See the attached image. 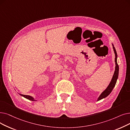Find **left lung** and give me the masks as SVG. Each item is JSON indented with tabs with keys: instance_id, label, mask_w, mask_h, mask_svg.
<instances>
[{
	"instance_id": "8db88e82",
	"label": "left lung",
	"mask_w": 130,
	"mask_h": 130,
	"mask_svg": "<svg viewBox=\"0 0 130 130\" xmlns=\"http://www.w3.org/2000/svg\"><path fill=\"white\" fill-rule=\"evenodd\" d=\"M112 44V47H113V49H114V53H115V65H116L115 71V72H114V74L113 75V76H112V78L111 80V82L109 84V86H108V87L106 88V89L105 90V91L104 92H103L102 93L100 94V95L99 96V97L98 98L97 101H99L101 99L106 98L111 93L112 89H113V88L115 86V84L116 83L117 78H118V76L119 66H118V65L117 64V53H116V49H115V48L114 46V45H113V44Z\"/></svg>"
}]
</instances>
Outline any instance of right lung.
<instances>
[{
  "label": "right lung",
  "mask_w": 130,
  "mask_h": 130,
  "mask_svg": "<svg viewBox=\"0 0 130 130\" xmlns=\"http://www.w3.org/2000/svg\"><path fill=\"white\" fill-rule=\"evenodd\" d=\"M21 95H22V96L24 97V98L29 99L30 100H31V101H36L35 99H34V98L31 97V96H30V95H24V94H20Z\"/></svg>",
  "instance_id": "obj_1"
}]
</instances>
